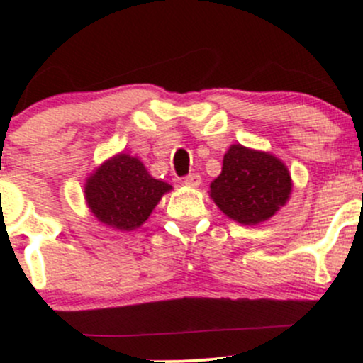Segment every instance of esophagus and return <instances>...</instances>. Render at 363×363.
I'll use <instances>...</instances> for the list:
<instances>
[{
	"instance_id": "esophagus-1",
	"label": "esophagus",
	"mask_w": 363,
	"mask_h": 363,
	"mask_svg": "<svg viewBox=\"0 0 363 363\" xmlns=\"http://www.w3.org/2000/svg\"><path fill=\"white\" fill-rule=\"evenodd\" d=\"M201 184V177L199 174H189V176L184 177V186L187 187H198Z\"/></svg>"
}]
</instances>
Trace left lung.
I'll return each mask as SVG.
<instances>
[{
  "mask_svg": "<svg viewBox=\"0 0 363 363\" xmlns=\"http://www.w3.org/2000/svg\"><path fill=\"white\" fill-rule=\"evenodd\" d=\"M291 177L272 153L232 145L222 174L210 184V198L228 218L242 225L266 222L289 201Z\"/></svg>",
  "mask_w": 363,
  "mask_h": 363,
  "instance_id": "obj_1",
  "label": "left lung"
}]
</instances>
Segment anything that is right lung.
I'll return each mask as SVG.
<instances>
[{"instance_id": "1", "label": "right lung", "mask_w": 363, "mask_h": 363, "mask_svg": "<svg viewBox=\"0 0 363 363\" xmlns=\"http://www.w3.org/2000/svg\"><path fill=\"white\" fill-rule=\"evenodd\" d=\"M172 189L153 179L136 157L118 153L90 174L85 199L99 222L121 232L138 228L148 220L162 196Z\"/></svg>"}]
</instances>
